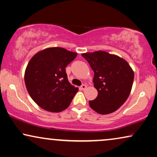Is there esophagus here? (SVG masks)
<instances>
[{
    "instance_id": "obj_1",
    "label": "esophagus",
    "mask_w": 157,
    "mask_h": 157,
    "mask_svg": "<svg viewBox=\"0 0 157 157\" xmlns=\"http://www.w3.org/2000/svg\"><path fill=\"white\" fill-rule=\"evenodd\" d=\"M86 88H87V86L85 85V84H83V85H81V90H85V89H86Z\"/></svg>"
}]
</instances>
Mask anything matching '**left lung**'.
<instances>
[{
    "label": "left lung",
    "mask_w": 157,
    "mask_h": 157,
    "mask_svg": "<svg viewBox=\"0 0 157 157\" xmlns=\"http://www.w3.org/2000/svg\"><path fill=\"white\" fill-rule=\"evenodd\" d=\"M94 71V87L98 96L89 105L101 115L110 114L123 105L130 94L134 71L123 59L104 51L81 54Z\"/></svg>",
    "instance_id": "8db88e82"
}]
</instances>
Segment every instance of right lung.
<instances>
[{"instance_id": "right-lung-1", "label": "right lung", "mask_w": 157, "mask_h": 157, "mask_svg": "<svg viewBox=\"0 0 157 157\" xmlns=\"http://www.w3.org/2000/svg\"><path fill=\"white\" fill-rule=\"evenodd\" d=\"M77 53L62 47H50L37 52L25 72L27 90L44 110L59 113L67 109L78 90L69 82L65 68Z\"/></svg>"}]
</instances>
